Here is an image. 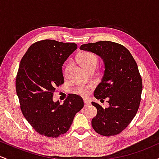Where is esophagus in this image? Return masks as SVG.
Listing matches in <instances>:
<instances>
[{"instance_id":"1","label":"esophagus","mask_w":159,"mask_h":159,"mask_svg":"<svg viewBox=\"0 0 159 159\" xmlns=\"http://www.w3.org/2000/svg\"><path fill=\"white\" fill-rule=\"evenodd\" d=\"M84 105H85V107L89 106V105H90V102L89 101V100L84 99Z\"/></svg>"}]
</instances>
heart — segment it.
<instances>
[{
	"label": "heart",
	"instance_id": "b5f03b06",
	"mask_svg": "<svg viewBox=\"0 0 159 159\" xmlns=\"http://www.w3.org/2000/svg\"><path fill=\"white\" fill-rule=\"evenodd\" d=\"M77 61L86 70L90 71L96 68L98 64V57L96 54L90 52H84L77 57ZM71 66V63H69L66 66L64 73L66 75L69 69ZM92 88L91 85H78L73 90L74 93L81 96H87L89 91Z\"/></svg>",
	"mask_w": 159,
	"mask_h": 159
}]
</instances>
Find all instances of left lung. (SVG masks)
<instances>
[{
	"mask_svg": "<svg viewBox=\"0 0 159 159\" xmlns=\"http://www.w3.org/2000/svg\"><path fill=\"white\" fill-rule=\"evenodd\" d=\"M80 48L100 56L105 63L104 75L94 96L102 103L106 98L109 107L103 108L92 102L97 109L92 126L101 135H116L129 125L139 108L143 84L138 65L125 47L114 42L84 44Z\"/></svg>",
	"mask_w": 159,
	"mask_h": 159,
	"instance_id": "8db88e82",
	"label": "left lung"
}]
</instances>
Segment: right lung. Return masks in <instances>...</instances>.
<instances>
[{
    "label": "right lung",
    "instance_id": "right-lung-1",
    "mask_svg": "<svg viewBox=\"0 0 159 159\" xmlns=\"http://www.w3.org/2000/svg\"><path fill=\"white\" fill-rule=\"evenodd\" d=\"M77 47L75 43L41 40L29 47L20 62L16 79L20 107L41 135L57 138L65 134L84 105L76 94H69L63 105L52 99L56 87L64 81L63 64Z\"/></svg>",
    "mask_w": 159,
    "mask_h": 159
}]
</instances>
